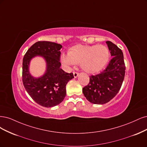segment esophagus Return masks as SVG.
<instances>
[{
    "mask_svg": "<svg viewBox=\"0 0 147 147\" xmlns=\"http://www.w3.org/2000/svg\"><path fill=\"white\" fill-rule=\"evenodd\" d=\"M79 74V73H77V72H74V73H73V75H74V78H78Z\"/></svg>",
    "mask_w": 147,
    "mask_h": 147,
    "instance_id": "1",
    "label": "esophagus"
}]
</instances>
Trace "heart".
<instances>
[{
    "label": "heart",
    "instance_id": "1",
    "mask_svg": "<svg viewBox=\"0 0 147 147\" xmlns=\"http://www.w3.org/2000/svg\"><path fill=\"white\" fill-rule=\"evenodd\" d=\"M109 57V51L104 45H77L70 48L68 54H61L60 60L67 69L80 63L84 71L95 73L105 67Z\"/></svg>",
    "mask_w": 147,
    "mask_h": 147
}]
</instances>
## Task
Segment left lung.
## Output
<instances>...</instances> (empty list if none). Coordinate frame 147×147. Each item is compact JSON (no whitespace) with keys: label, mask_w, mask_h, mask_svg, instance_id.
<instances>
[{"label":"left lung","mask_w":147,"mask_h":147,"mask_svg":"<svg viewBox=\"0 0 147 147\" xmlns=\"http://www.w3.org/2000/svg\"><path fill=\"white\" fill-rule=\"evenodd\" d=\"M112 57L106 68L100 74L91 76L90 82L82 88L87 100L95 105L110 101L119 92L124 80L125 65L121 50L112 42L106 41Z\"/></svg>","instance_id":"8db88e82"}]
</instances>
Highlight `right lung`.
<instances>
[{
	"mask_svg": "<svg viewBox=\"0 0 147 147\" xmlns=\"http://www.w3.org/2000/svg\"><path fill=\"white\" fill-rule=\"evenodd\" d=\"M62 46L50 41H38L27 50L22 61V82L27 92L38 104L52 107L59 105L66 96V86L74 78L73 73L60 68V49ZM40 56L46 61L43 75L35 78L30 73L31 60Z\"/></svg>",
	"mask_w": 147,
	"mask_h": 147,
	"instance_id": "1",
	"label": "right lung"
}]
</instances>
